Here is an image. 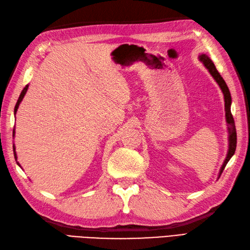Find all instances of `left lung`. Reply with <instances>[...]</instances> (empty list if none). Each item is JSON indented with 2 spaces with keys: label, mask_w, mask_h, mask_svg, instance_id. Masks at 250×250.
Wrapping results in <instances>:
<instances>
[{
  "label": "left lung",
  "mask_w": 250,
  "mask_h": 250,
  "mask_svg": "<svg viewBox=\"0 0 250 250\" xmlns=\"http://www.w3.org/2000/svg\"><path fill=\"white\" fill-rule=\"evenodd\" d=\"M199 60H200V62L203 63V65L206 67V69L209 71V73H210L211 77L214 79L215 82L218 83L222 92H223V94H224L225 118H226L227 130H228V150H227L226 158L224 160V163H223V165H222V167L220 168V171H219V178H220V175L222 174V172H223L226 164L228 163V161L230 160L231 157L234 154L235 147H237V131H235L234 121H233L231 110H230L231 96H230V91H229L224 79L221 77L219 71L217 70V68H215L213 62L208 58V56L205 55V53H202V55L199 56Z\"/></svg>",
  "instance_id": "obj_1"
}]
</instances>
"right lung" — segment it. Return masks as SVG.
Instances as JSON below:
<instances>
[{"label": "right lung", "instance_id": "add662e5", "mask_svg": "<svg viewBox=\"0 0 250 250\" xmlns=\"http://www.w3.org/2000/svg\"><path fill=\"white\" fill-rule=\"evenodd\" d=\"M28 86H29V85H26V86L24 87V89L22 90L21 94H20V97H19V99H18V102H17L16 107H15V114L17 113L19 106H20V104H21L22 100H23L24 97H25V94H26V92H27V89H28ZM13 136H15V129H13ZM13 153H15V159H16V161H17V164H18L20 167H21V165H20L19 162H18V157H17V152H16V147H15V146H13Z\"/></svg>", "mask_w": 250, "mask_h": 250}]
</instances>
